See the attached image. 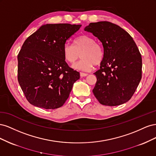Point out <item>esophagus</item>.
Segmentation results:
<instances>
[{
	"instance_id": "obj_1",
	"label": "esophagus",
	"mask_w": 156,
	"mask_h": 156,
	"mask_svg": "<svg viewBox=\"0 0 156 156\" xmlns=\"http://www.w3.org/2000/svg\"><path fill=\"white\" fill-rule=\"evenodd\" d=\"M80 75H81V77H86L87 75H88V73H83V72H81L80 73Z\"/></svg>"
}]
</instances>
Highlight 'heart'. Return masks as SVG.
I'll return each mask as SVG.
<instances>
[{"label":"heart","instance_id":"1","mask_svg":"<svg viewBox=\"0 0 156 156\" xmlns=\"http://www.w3.org/2000/svg\"><path fill=\"white\" fill-rule=\"evenodd\" d=\"M62 51L64 59L71 64L74 63L81 54V60L75 64L73 68L84 72L90 70L94 64H100L104 56L102 47L88 35H82L75 38L73 45L66 44Z\"/></svg>","mask_w":156,"mask_h":156}]
</instances>
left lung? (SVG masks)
Masks as SVG:
<instances>
[{
	"mask_svg": "<svg viewBox=\"0 0 156 156\" xmlns=\"http://www.w3.org/2000/svg\"><path fill=\"white\" fill-rule=\"evenodd\" d=\"M84 30L101 42L104 56L94 95L101 105L116 106L128 101L142 77V57L132 37L119 25L108 21L90 23Z\"/></svg>",
	"mask_w": 156,
	"mask_h": 156,
	"instance_id": "8db88e82",
	"label": "left lung"
}]
</instances>
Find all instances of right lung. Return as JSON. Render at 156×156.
Instances as JSON below:
<instances>
[{
    "instance_id": "add662e5",
    "label": "right lung",
    "mask_w": 156,
    "mask_h": 156,
    "mask_svg": "<svg viewBox=\"0 0 156 156\" xmlns=\"http://www.w3.org/2000/svg\"><path fill=\"white\" fill-rule=\"evenodd\" d=\"M81 27L47 24L25 41L17 55V79L30 104L55 109L67 100L80 74L65 61L63 47Z\"/></svg>"
}]
</instances>
